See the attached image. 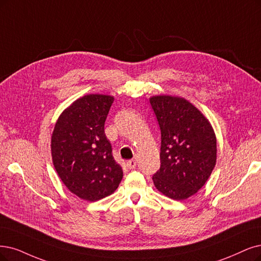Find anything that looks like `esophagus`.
Segmentation results:
<instances>
[{"label": "esophagus", "instance_id": "esophagus-1", "mask_svg": "<svg viewBox=\"0 0 261 261\" xmlns=\"http://www.w3.org/2000/svg\"><path fill=\"white\" fill-rule=\"evenodd\" d=\"M127 167H128V169H130V170L136 168V167H137V160L131 159V160L127 161Z\"/></svg>", "mask_w": 261, "mask_h": 261}]
</instances>
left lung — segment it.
Returning a JSON list of instances; mask_svg holds the SVG:
<instances>
[{"label": "left lung", "mask_w": 261, "mask_h": 261, "mask_svg": "<svg viewBox=\"0 0 261 261\" xmlns=\"http://www.w3.org/2000/svg\"><path fill=\"white\" fill-rule=\"evenodd\" d=\"M161 130L160 169L155 187L173 200H186L205 185L217 159V142L210 120L185 98H149Z\"/></svg>", "instance_id": "1"}]
</instances>
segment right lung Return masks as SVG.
<instances>
[{
	"mask_svg": "<svg viewBox=\"0 0 261 261\" xmlns=\"http://www.w3.org/2000/svg\"><path fill=\"white\" fill-rule=\"evenodd\" d=\"M114 96L89 93L60 114L51 134L54 167L65 187L94 202L112 195L122 179V168L112 155L104 133Z\"/></svg>",
	"mask_w": 261,
	"mask_h": 261,
	"instance_id": "add662e5",
	"label": "right lung"
}]
</instances>
